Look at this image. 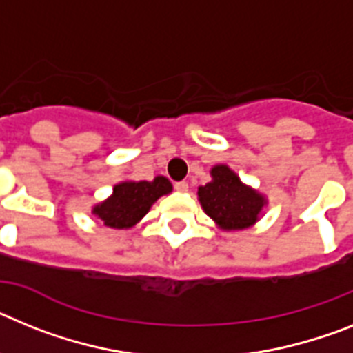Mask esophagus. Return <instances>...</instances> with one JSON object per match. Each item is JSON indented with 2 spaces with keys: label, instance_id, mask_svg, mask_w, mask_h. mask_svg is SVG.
<instances>
[{
  "label": "esophagus",
  "instance_id": "esophagus-1",
  "mask_svg": "<svg viewBox=\"0 0 353 353\" xmlns=\"http://www.w3.org/2000/svg\"><path fill=\"white\" fill-rule=\"evenodd\" d=\"M174 188H176L177 192H181V194H185V192H188V183H186V181H177L176 185H174Z\"/></svg>",
  "mask_w": 353,
  "mask_h": 353
}]
</instances>
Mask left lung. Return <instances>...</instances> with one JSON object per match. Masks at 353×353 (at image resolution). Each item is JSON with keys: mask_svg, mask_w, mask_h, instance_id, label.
I'll return each instance as SVG.
<instances>
[{"mask_svg": "<svg viewBox=\"0 0 353 353\" xmlns=\"http://www.w3.org/2000/svg\"><path fill=\"white\" fill-rule=\"evenodd\" d=\"M211 176L213 181L199 188V201L208 216L229 231L252 225L265 199L241 185L238 176L225 165H216L211 170Z\"/></svg>", "mask_w": 353, "mask_h": 353, "instance_id": "8db88e82", "label": "left lung"}]
</instances>
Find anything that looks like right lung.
Listing matches in <instances>:
<instances>
[{
  "label": "right lung",
  "instance_id": "add662e5",
  "mask_svg": "<svg viewBox=\"0 0 353 353\" xmlns=\"http://www.w3.org/2000/svg\"><path fill=\"white\" fill-rule=\"evenodd\" d=\"M170 190V181L161 176L154 181H125L113 188V195L108 201L94 208V213L104 220V225L108 228L128 229L142 219L156 199L168 194Z\"/></svg>",
  "mask_w": 353,
  "mask_h": 353
}]
</instances>
